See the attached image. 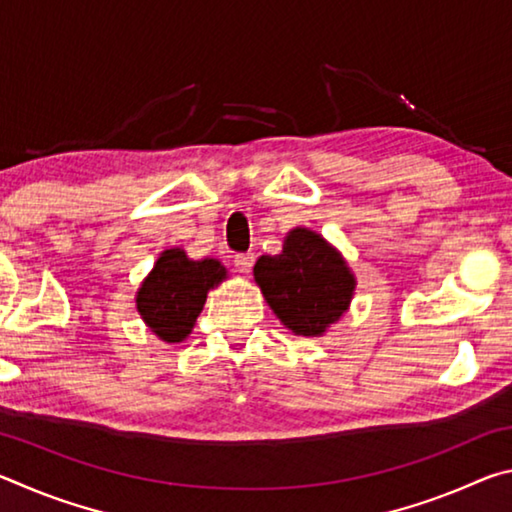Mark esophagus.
<instances>
[{"mask_svg":"<svg viewBox=\"0 0 512 512\" xmlns=\"http://www.w3.org/2000/svg\"><path fill=\"white\" fill-rule=\"evenodd\" d=\"M255 264V255L253 253H239L235 255V266L239 268V273H248Z\"/></svg>","mask_w":512,"mask_h":512,"instance_id":"obj_1","label":"esophagus"}]
</instances>
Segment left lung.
Returning a JSON list of instances; mask_svg holds the SVG:
<instances>
[{
	"label": "left lung",
	"mask_w": 512,
	"mask_h": 512,
	"mask_svg": "<svg viewBox=\"0 0 512 512\" xmlns=\"http://www.w3.org/2000/svg\"><path fill=\"white\" fill-rule=\"evenodd\" d=\"M268 307L298 336H320L350 307L357 280L336 248L314 230L293 228L280 255L253 268Z\"/></svg>",
	"instance_id": "1"
}]
</instances>
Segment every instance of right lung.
I'll return each mask as SVG.
<instances>
[{
	"instance_id": "obj_1",
	"label": "right lung",
	"mask_w": 512,
	"mask_h": 512,
	"mask_svg": "<svg viewBox=\"0 0 512 512\" xmlns=\"http://www.w3.org/2000/svg\"><path fill=\"white\" fill-rule=\"evenodd\" d=\"M225 275L219 259L194 262L183 248L164 250L137 291V311L162 341H185L203 311L207 291L219 287Z\"/></svg>"
}]
</instances>
